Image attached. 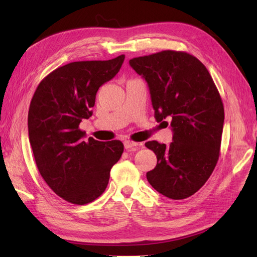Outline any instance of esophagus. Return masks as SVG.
Wrapping results in <instances>:
<instances>
[{"label":"esophagus","instance_id":"obj_1","mask_svg":"<svg viewBox=\"0 0 257 257\" xmlns=\"http://www.w3.org/2000/svg\"><path fill=\"white\" fill-rule=\"evenodd\" d=\"M123 145H124V148H125V150H128V151H135L136 149H137V147H138V143H134V141H130V140H125L124 143H123Z\"/></svg>","mask_w":257,"mask_h":257}]
</instances>
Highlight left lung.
<instances>
[{
    "instance_id": "1",
    "label": "left lung",
    "mask_w": 257,
    "mask_h": 257,
    "mask_svg": "<svg viewBox=\"0 0 257 257\" xmlns=\"http://www.w3.org/2000/svg\"><path fill=\"white\" fill-rule=\"evenodd\" d=\"M148 84L155 118L171 120L172 143L146 147L157 156L147 180L162 195L182 200L210 178L219 160L224 107L209 70L185 52L162 51L129 61Z\"/></svg>"
}]
</instances>
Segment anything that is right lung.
Instances as JSON below:
<instances>
[{
	"mask_svg": "<svg viewBox=\"0 0 257 257\" xmlns=\"http://www.w3.org/2000/svg\"><path fill=\"white\" fill-rule=\"evenodd\" d=\"M124 61L73 62L53 70L34 92L29 109V137L38 171L48 187L73 204L84 205L106 190L123 145L102 143L79 129L95 106L99 87L112 79Z\"/></svg>",
	"mask_w": 257,
	"mask_h": 257,
	"instance_id": "add662e5",
	"label": "right lung"
}]
</instances>
